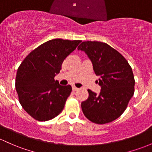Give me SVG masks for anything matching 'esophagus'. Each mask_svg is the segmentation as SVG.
I'll use <instances>...</instances> for the list:
<instances>
[{"instance_id": "obj_1", "label": "esophagus", "mask_w": 152, "mask_h": 152, "mask_svg": "<svg viewBox=\"0 0 152 152\" xmlns=\"http://www.w3.org/2000/svg\"><path fill=\"white\" fill-rule=\"evenodd\" d=\"M72 90L74 91H77L78 88L77 87H75V86H72Z\"/></svg>"}]
</instances>
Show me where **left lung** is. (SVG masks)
<instances>
[{"label":"left lung","mask_w":152,"mask_h":152,"mask_svg":"<svg viewBox=\"0 0 152 152\" xmlns=\"http://www.w3.org/2000/svg\"><path fill=\"white\" fill-rule=\"evenodd\" d=\"M77 49L86 52L92 61L102 87L99 95L88 90V98L81 103L83 114L96 124L114 121L125 112L134 94L131 66L121 53L103 42H83Z\"/></svg>","instance_id":"8db88e82"}]
</instances>
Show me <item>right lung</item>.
Returning a JSON list of instances; mask_svg holds the SVG:
<instances>
[{
	"instance_id": "right-lung-1",
	"label": "right lung",
	"mask_w": 152,
	"mask_h": 152,
	"mask_svg": "<svg viewBox=\"0 0 152 152\" xmlns=\"http://www.w3.org/2000/svg\"><path fill=\"white\" fill-rule=\"evenodd\" d=\"M80 42L48 40L31 51L18 68L15 87L19 103L35 120L48 121L63 110L72 87L61 86L54 77Z\"/></svg>"
}]
</instances>
